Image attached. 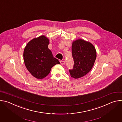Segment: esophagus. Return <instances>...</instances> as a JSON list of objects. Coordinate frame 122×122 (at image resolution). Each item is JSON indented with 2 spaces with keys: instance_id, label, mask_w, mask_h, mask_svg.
I'll return each instance as SVG.
<instances>
[{
  "instance_id": "obj_1",
  "label": "esophagus",
  "mask_w": 122,
  "mask_h": 122,
  "mask_svg": "<svg viewBox=\"0 0 122 122\" xmlns=\"http://www.w3.org/2000/svg\"><path fill=\"white\" fill-rule=\"evenodd\" d=\"M60 63H61V65H64V64H65V62L64 61H60Z\"/></svg>"
}]
</instances>
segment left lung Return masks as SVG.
<instances>
[{
  "label": "left lung",
  "mask_w": 122,
  "mask_h": 122,
  "mask_svg": "<svg viewBox=\"0 0 122 122\" xmlns=\"http://www.w3.org/2000/svg\"><path fill=\"white\" fill-rule=\"evenodd\" d=\"M72 55L74 64L69 71L71 77L78 79L87 74L92 68L97 57L94 45L89 42L78 39L72 42Z\"/></svg>",
  "instance_id": "1"
}]
</instances>
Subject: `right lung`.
<instances>
[{
  "mask_svg": "<svg viewBox=\"0 0 122 122\" xmlns=\"http://www.w3.org/2000/svg\"><path fill=\"white\" fill-rule=\"evenodd\" d=\"M49 44V39L42 35L30 41L24 49L25 66L31 75L39 79L46 77L52 67L60 64L48 48Z\"/></svg>",
  "mask_w": 122,
  "mask_h": 122,
  "instance_id": "add662e5",
  "label": "right lung"
}]
</instances>
